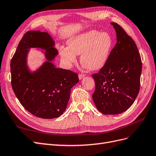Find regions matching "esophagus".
Masks as SVG:
<instances>
[{
	"label": "esophagus",
	"mask_w": 156,
	"mask_h": 156,
	"mask_svg": "<svg viewBox=\"0 0 156 156\" xmlns=\"http://www.w3.org/2000/svg\"><path fill=\"white\" fill-rule=\"evenodd\" d=\"M84 77H85V75L83 74V73H80V74L79 75V79L80 80L83 79Z\"/></svg>",
	"instance_id": "obj_1"
}]
</instances>
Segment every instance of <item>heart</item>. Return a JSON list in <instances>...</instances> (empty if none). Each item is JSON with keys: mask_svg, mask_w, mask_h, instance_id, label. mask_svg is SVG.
Here are the masks:
<instances>
[{"mask_svg": "<svg viewBox=\"0 0 156 156\" xmlns=\"http://www.w3.org/2000/svg\"><path fill=\"white\" fill-rule=\"evenodd\" d=\"M112 38L108 32L90 30L72 36L68 40V48L60 47L59 53L63 64L71 68L77 62V55L84 68L97 70L108 59L112 46Z\"/></svg>", "mask_w": 156, "mask_h": 156, "instance_id": "obj_1", "label": "heart"}]
</instances>
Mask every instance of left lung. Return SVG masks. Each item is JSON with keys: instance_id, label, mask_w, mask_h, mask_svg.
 <instances>
[{"instance_id": "left-lung-1", "label": "left lung", "mask_w": 156, "mask_h": 156, "mask_svg": "<svg viewBox=\"0 0 156 156\" xmlns=\"http://www.w3.org/2000/svg\"><path fill=\"white\" fill-rule=\"evenodd\" d=\"M116 44L107 63L92 77L96 88L93 101L104 115H117L132 105L140 88L142 62L135 41L115 23Z\"/></svg>"}]
</instances>
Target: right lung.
I'll return each mask as SVG.
<instances>
[{"label":"right lung","mask_w":156,"mask_h":156,"mask_svg":"<svg viewBox=\"0 0 156 156\" xmlns=\"http://www.w3.org/2000/svg\"><path fill=\"white\" fill-rule=\"evenodd\" d=\"M49 33L28 31L22 37L13 58L10 69L12 87L17 98L27 111L44 119L58 118L66 109L71 88L79 82L77 73L56 68L53 61L58 54ZM31 48L44 50L46 59L32 72L27 65Z\"/></svg>","instance_id":"add662e5"}]
</instances>
